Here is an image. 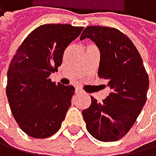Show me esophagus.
<instances>
[{
  "label": "esophagus",
  "mask_w": 156,
  "mask_h": 156,
  "mask_svg": "<svg viewBox=\"0 0 156 156\" xmlns=\"http://www.w3.org/2000/svg\"><path fill=\"white\" fill-rule=\"evenodd\" d=\"M75 92H76V94H79V93H81L82 91H81V89H80V88L76 87V90H75Z\"/></svg>",
  "instance_id": "34e87169"
}]
</instances>
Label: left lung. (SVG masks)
<instances>
[{
  "mask_svg": "<svg viewBox=\"0 0 156 156\" xmlns=\"http://www.w3.org/2000/svg\"><path fill=\"white\" fill-rule=\"evenodd\" d=\"M90 38L100 50L98 76L112 90L101 102L91 97L82 110L88 132L102 142L124 137L134 125L147 101L149 76L131 40L114 27H87L80 40Z\"/></svg>",
  "mask_w": 156,
  "mask_h": 156,
  "instance_id": "left-lung-1",
  "label": "left lung"
}]
</instances>
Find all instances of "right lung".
<instances>
[{"label": "right lung", "mask_w": 156, "mask_h": 156, "mask_svg": "<svg viewBox=\"0 0 156 156\" xmlns=\"http://www.w3.org/2000/svg\"><path fill=\"white\" fill-rule=\"evenodd\" d=\"M82 30L67 24L40 26L27 36L9 64L5 91L9 106L21 129L30 137L47 138L60 129L75 87L56 84L49 76Z\"/></svg>", "instance_id": "obj_1"}]
</instances>
